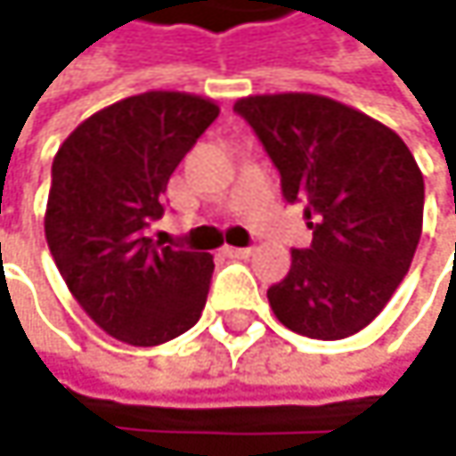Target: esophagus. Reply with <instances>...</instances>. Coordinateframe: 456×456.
<instances>
[{
  "label": "esophagus",
  "mask_w": 456,
  "mask_h": 456,
  "mask_svg": "<svg viewBox=\"0 0 456 456\" xmlns=\"http://www.w3.org/2000/svg\"><path fill=\"white\" fill-rule=\"evenodd\" d=\"M222 253L229 256V258H248L253 253V248H232V245H227V248H222Z\"/></svg>",
  "instance_id": "obj_1"
}]
</instances>
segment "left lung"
Here are the masks:
<instances>
[{
	"mask_svg": "<svg viewBox=\"0 0 456 456\" xmlns=\"http://www.w3.org/2000/svg\"><path fill=\"white\" fill-rule=\"evenodd\" d=\"M280 171L288 203H304L312 245L266 290L288 330L340 340L378 317L410 272L425 184L404 139L322 94H253L234 102Z\"/></svg>",
	"mask_w": 456,
	"mask_h": 456,
	"instance_id": "left-lung-1",
	"label": "left lung"
}]
</instances>
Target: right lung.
Instances as JSON below:
<instances>
[{"mask_svg":"<svg viewBox=\"0 0 456 456\" xmlns=\"http://www.w3.org/2000/svg\"><path fill=\"white\" fill-rule=\"evenodd\" d=\"M216 116L198 94L144 92L89 116L54 155L46 245L81 309L129 346L166 343L203 314L214 256L144 229L163 216L174 168Z\"/></svg>","mask_w":456,"mask_h":456,"instance_id":"1","label":"right lung"}]
</instances>
